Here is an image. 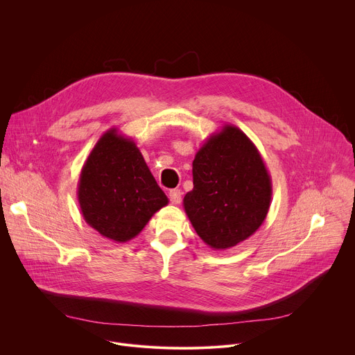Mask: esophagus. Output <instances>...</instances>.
<instances>
[{"mask_svg": "<svg viewBox=\"0 0 355 355\" xmlns=\"http://www.w3.org/2000/svg\"><path fill=\"white\" fill-rule=\"evenodd\" d=\"M168 195H170L171 204H174V205H178L180 202H181V199H182V192L180 189H171L168 192Z\"/></svg>", "mask_w": 355, "mask_h": 355, "instance_id": "esophagus-1", "label": "esophagus"}]
</instances>
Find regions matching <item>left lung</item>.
<instances>
[{"label": "left lung", "mask_w": 355, "mask_h": 355, "mask_svg": "<svg viewBox=\"0 0 355 355\" xmlns=\"http://www.w3.org/2000/svg\"><path fill=\"white\" fill-rule=\"evenodd\" d=\"M192 178L184 209L196 234L211 248L237 245L266 220L271 177L256 144L237 126L225 125L199 147Z\"/></svg>", "instance_id": "obj_1"}]
</instances>
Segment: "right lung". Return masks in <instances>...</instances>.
Returning a JSON list of instances; mask_svg holds the SVG:
<instances>
[{
    "label": "right lung",
    "instance_id": "right-lung-1",
    "mask_svg": "<svg viewBox=\"0 0 355 355\" xmlns=\"http://www.w3.org/2000/svg\"><path fill=\"white\" fill-rule=\"evenodd\" d=\"M84 220L116 243L136 237L168 198L150 173L136 143L107 130L87 157L77 187Z\"/></svg>",
    "mask_w": 355,
    "mask_h": 355
}]
</instances>
